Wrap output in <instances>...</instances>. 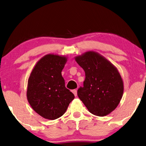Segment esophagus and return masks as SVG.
I'll use <instances>...</instances> for the list:
<instances>
[{"label": "esophagus", "instance_id": "obj_1", "mask_svg": "<svg viewBox=\"0 0 146 146\" xmlns=\"http://www.w3.org/2000/svg\"><path fill=\"white\" fill-rule=\"evenodd\" d=\"M72 92H73V93L74 94V95L76 96L77 95V91H76V90H72Z\"/></svg>", "mask_w": 146, "mask_h": 146}]
</instances>
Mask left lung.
<instances>
[{
	"mask_svg": "<svg viewBox=\"0 0 146 146\" xmlns=\"http://www.w3.org/2000/svg\"><path fill=\"white\" fill-rule=\"evenodd\" d=\"M75 60L86 75L78 97L92 114L98 117L110 114L119 104L123 92V81L117 68L95 51L76 56Z\"/></svg>",
	"mask_w": 146,
	"mask_h": 146,
	"instance_id": "1",
	"label": "left lung"
}]
</instances>
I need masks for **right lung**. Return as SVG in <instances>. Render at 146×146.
<instances>
[{"mask_svg":"<svg viewBox=\"0 0 146 146\" xmlns=\"http://www.w3.org/2000/svg\"><path fill=\"white\" fill-rule=\"evenodd\" d=\"M67 58L48 54L40 59L28 79L27 98L33 110L49 120L65 113L75 96L66 88L61 72Z\"/></svg>","mask_w":146,"mask_h":146,"instance_id":"1","label":"right lung"}]
</instances>
